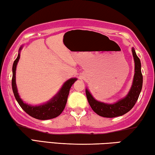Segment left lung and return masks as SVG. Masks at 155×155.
<instances>
[{"instance_id":"8db88e82","label":"left lung","mask_w":155,"mask_h":155,"mask_svg":"<svg viewBox=\"0 0 155 155\" xmlns=\"http://www.w3.org/2000/svg\"><path fill=\"white\" fill-rule=\"evenodd\" d=\"M131 51L134 60L135 73L132 85L125 97L121 99L115 104H106L96 100L88 90L85 89V94L90 106L97 114L101 117H115L125 114L134 107L138 100L143 85L141 64L139 58L136 54L134 48H132Z\"/></svg>"}]
</instances>
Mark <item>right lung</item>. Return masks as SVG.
Here are the masks:
<instances>
[{"label":"right lung","mask_w":155,"mask_h":155,"mask_svg":"<svg viewBox=\"0 0 155 155\" xmlns=\"http://www.w3.org/2000/svg\"><path fill=\"white\" fill-rule=\"evenodd\" d=\"M22 47L19 48V52L18 54V56L14 62L12 66V91L14 92L16 100L22 109L24 110L26 114L31 115V117L38 120H48L56 117L61 115L63 111L64 107H65L69 92L71 88V85L74 84L77 78H70L64 83L61 89L59 92L55 94L51 100L47 101V103L44 104L40 106H31L24 103L20 98L18 95L17 85H16V69L20 58V51L21 50Z\"/></svg>","instance_id":"1"}]
</instances>
